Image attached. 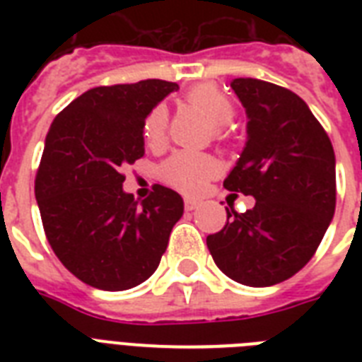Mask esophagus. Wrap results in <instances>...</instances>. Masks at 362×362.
Instances as JSON below:
<instances>
[{"mask_svg": "<svg viewBox=\"0 0 362 362\" xmlns=\"http://www.w3.org/2000/svg\"><path fill=\"white\" fill-rule=\"evenodd\" d=\"M184 206H186L187 212H192V210H195V209H199V206H201V201H197V199L187 197L186 201H184Z\"/></svg>", "mask_w": 362, "mask_h": 362, "instance_id": "34e87169", "label": "esophagus"}]
</instances>
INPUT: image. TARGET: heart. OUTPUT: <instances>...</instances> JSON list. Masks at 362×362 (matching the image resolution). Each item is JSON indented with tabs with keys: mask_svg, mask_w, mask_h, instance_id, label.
Returning a JSON list of instances; mask_svg holds the SVG:
<instances>
[{
	"mask_svg": "<svg viewBox=\"0 0 362 362\" xmlns=\"http://www.w3.org/2000/svg\"><path fill=\"white\" fill-rule=\"evenodd\" d=\"M187 101L203 112L212 124L216 125V133L221 135L223 127L233 120L235 107L226 93L212 82H203L189 90ZM169 112L163 105H158L146 116L142 131L144 139L150 146H159L167 135ZM218 173V165L210 156L195 152H178L161 165L159 176L165 184L176 187L184 193H201L206 187L209 180Z\"/></svg>",
	"mask_w": 362,
	"mask_h": 362,
	"instance_id": "heart-1",
	"label": "heart"
}]
</instances>
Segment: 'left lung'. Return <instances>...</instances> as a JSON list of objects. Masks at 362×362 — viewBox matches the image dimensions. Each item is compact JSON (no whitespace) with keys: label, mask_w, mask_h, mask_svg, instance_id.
<instances>
[{"label":"left lung","mask_w":362,"mask_h":362,"mask_svg":"<svg viewBox=\"0 0 362 362\" xmlns=\"http://www.w3.org/2000/svg\"><path fill=\"white\" fill-rule=\"evenodd\" d=\"M247 116V141L223 187L255 199L206 237L214 263L231 280L269 287L291 278L320 246L337 206L331 139L308 105L287 88L235 78Z\"/></svg>","instance_id":"obj_1"}]
</instances>
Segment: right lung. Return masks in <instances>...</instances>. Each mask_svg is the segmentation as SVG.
Returning a JSON list of instances; mask_svg holds the SVG:
<instances>
[{"instance_id":"add662e5","label":"right lung","mask_w":362,"mask_h":362,"mask_svg":"<svg viewBox=\"0 0 362 362\" xmlns=\"http://www.w3.org/2000/svg\"><path fill=\"white\" fill-rule=\"evenodd\" d=\"M175 90L159 78L92 88L48 129L35 176L42 227L65 269L88 286L125 291L148 280L184 214L169 187L156 184L144 201L122 187V169L144 156L146 116Z\"/></svg>"}]
</instances>
